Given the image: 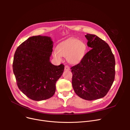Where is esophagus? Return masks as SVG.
<instances>
[{
	"instance_id": "obj_1",
	"label": "esophagus",
	"mask_w": 130,
	"mask_h": 130,
	"mask_svg": "<svg viewBox=\"0 0 130 130\" xmlns=\"http://www.w3.org/2000/svg\"><path fill=\"white\" fill-rule=\"evenodd\" d=\"M65 71H70V67L68 65L65 66Z\"/></svg>"
}]
</instances>
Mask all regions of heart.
<instances>
[{"label":"heart","mask_w":130,"mask_h":130,"mask_svg":"<svg viewBox=\"0 0 130 130\" xmlns=\"http://www.w3.org/2000/svg\"><path fill=\"white\" fill-rule=\"evenodd\" d=\"M87 46L85 43L76 38H70L60 43L56 47V51L53 53V57L59 61L66 57L68 62L72 64L79 63L86 52Z\"/></svg>","instance_id":"obj_1"}]
</instances>
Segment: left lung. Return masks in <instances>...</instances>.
I'll return each mask as SVG.
<instances>
[{
    "label": "left lung",
    "mask_w": 130,
    "mask_h": 130,
    "mask_svg": "<svg viewBox=\"0 0 130 130\" xmlns=\"http://www.w3.org/2000/svg\"><path fill=\"white\" fill-rule=\"evenodd\" d=\"M91 48L80 62L71 67L72 86L80 98L92 101L104 97L115 78V61L108 45L98 36L86 34Z\"/></svg>",
    "instance_id": "1"
}]
</instances>
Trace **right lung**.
I'll use <instances>...</instances> for the list:
<instances>
[{
  "label": "right lung",
  "instance_id": "right-lung-1",
  "mask_svg": "<svg viewBox=\"0 0 130 130\" xmlns=\"http://www.w3.org/2000/svg\"><path fill=\"white\" fill-rule=\"evenodd\" d=\"M53 42L50 37L32 36L20 44L13 57L12 69L19 89L34 101L52 97L64 65L52 64Z\"/></svg>",
  "mask_w": 130,
  "mask_h": 130
}]
</instances>
